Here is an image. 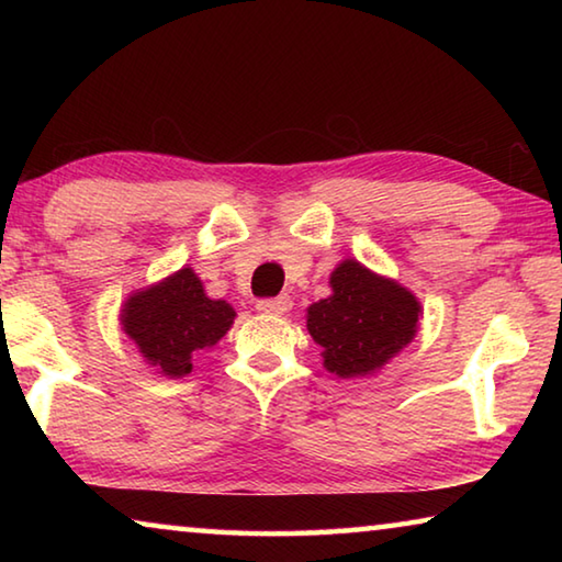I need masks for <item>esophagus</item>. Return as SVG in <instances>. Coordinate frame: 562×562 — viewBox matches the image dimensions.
Wrapping results in <instances>:
<instances>
[{"mask_svg": "<svg viewBox=\"0 0 562 562\" xmlns=\"http://www.w3.org/2000/svg\"><path fill=\"white\" fill-rule=\"evenodd\" d=\"M258 310L262 315H284V312L292 310V300L288 294H280V297H272V300H260L258 302Z\"/></svg>", "mask_w": 562, "mask_h": 562, "instance_id": "obj_1", "label": "esophagus"}]
</instances>
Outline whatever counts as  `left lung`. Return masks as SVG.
Instances as JSON below:
<instances>
[{
	"instance_id": "8db88e82",
	"label": "left lung",
	"mask_w": 562,
	"mask_h": 562,
	"mask_svg": "<svg viewBox=\"0 0 562 562\" xmlns=\"http://www.w3.org/2000/svg\"><path fill=\"white\" fill-rule=\"evenodd\" d=\"M329 288V297L307 307V329L327 372L341 379L374 374L416 337L422 304L396 280L341 260Z\"/></svg>"
}]
</instances>
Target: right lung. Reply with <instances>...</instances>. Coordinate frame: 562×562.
Instances as JSON below:
<instances>
[{
    "label": "right lung",
    "instance_id": "add662e5",
    "mask_svg": "<svg viewBox=\"0 0 562 562\" xmlns=\"http://www.w3.org/2000/svg\"><path fill=\"white\" fill-rule=\"evenodd\" d=\"M235 310L225 300H211L198 274L183 268L128 294L121 307L123 331L158 374L180 379L193 369V357L227 335Z\"/></svg>",
    "mask_w": 562,
    "mask_h": 562
}]
</instances>
